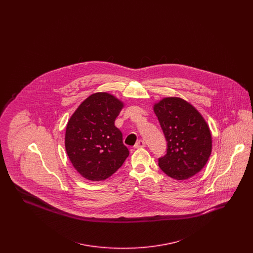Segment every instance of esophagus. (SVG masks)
<instances>
[{"instance_id":"1","label":"esophagus","mask_w":253,"mask_h":253,"mask_svg":"<svg viewBox=\"0 0 253 253\" xmlns=\"http://www.w3.org/2000/svg\"><path fill=\"white\" fill-rule=\"evenodd\" d=\"M146 146V143H145L144 140H142V139H139L135 145H134V148L135 149H137V148H142V147H145Z\"/></svg>"}]
</instances>
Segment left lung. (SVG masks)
Wrapping results in <instances>:
<instances>
[{"label":"left lung","mask_w":253,"mask_h":253,"mask_svg":"<svg viewBox=\"0 0 253 253\" xmlns=\"http://www.w3.org/2000/svg\"><path fill=\"white\" fill-rule=\"evenodd\" d=\"M167 141L158 166L171 178L185 180L204 168L211 153V134L198 111L179 97H166L154 107Z\"/></svg>","instance_id":"1"}]
</instances>
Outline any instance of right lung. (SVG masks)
I'll use <instances>...</instances> for the list:
<instances>
[{
  "instance_id": "right-lung-1",
  "label": "right lung",
  "mask_w": 253,
  "mask_h": 253,
  "mask_svg": "<svg viewBox=\"0 0 253 253\" xmlns=\"http://www.w3.org/2000/svg\"><path fill=\"white\" fill-rule=\"evenodd\" d=\"M123 103L107 93H96L76 110L67 123L65 149L84 178L101 181L121 168L129 156L122 132L115 126Z\"/></svg>"
}]
</instances>
